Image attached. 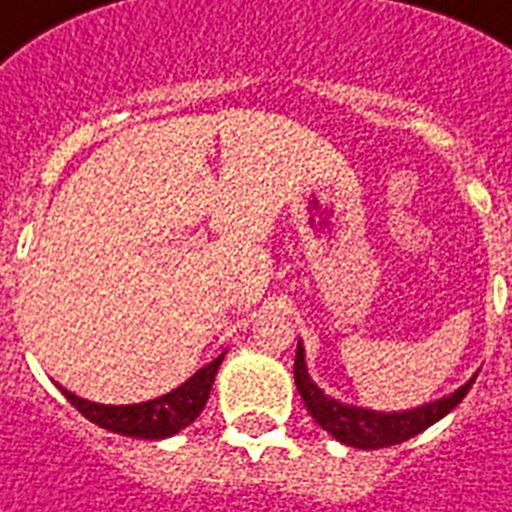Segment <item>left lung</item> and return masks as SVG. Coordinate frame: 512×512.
I'll return each instance as SVG.
<instances>
[{"label":"left lung","instance_id":"left-lung-1","mask_svg":"<svg viewBox=\"0 0 512 512\" xmlns=\"http://www.w3.org/2000/svg\"><path fill=\"white\" fill-rule=\"evenodd\" d=\"M294 380L304 406H307L312 419L325 432H330L338 442L351 445V448L377 450L411 440L414 435H419V432H424V429L432 427L435 422H440L442 416L450 414L466 398V393L471 390L476 377H471L463 388H458L448 398H440V401L419 406V409L403 411V414H380V411L343 406L336 398H328V395L322 393L315 382L309 380L307 364H304V349L302 343H299L294 359Z\"/></svg>","mask_w":512,"mask_h":512}]
</instances>
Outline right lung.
<instances>
[{"label":"right lung","instance_id":"add662e5","mask_svg":"<svg viewBox=\"0 0 512 512\" xmlns=\"http://www.w3.org/2000/svg\"><path fill=\"white\" fill-rule=\"evenodd\" d=\"M223 362V354L216 362H210L197 375L184 382L182 388L171 390V393L161 395L156 401L135 403V406H101V403H90L85 398H77L75 393L59 390L64 398L75 406L88 422L98 424V427L117 432L124 437H140V440H163V437L176 435L179 429L192 424L205 409V403L210 398V388L216 380V372Z\"/></svg>","mask_w":512,"mask_h":512}]
</instances>
